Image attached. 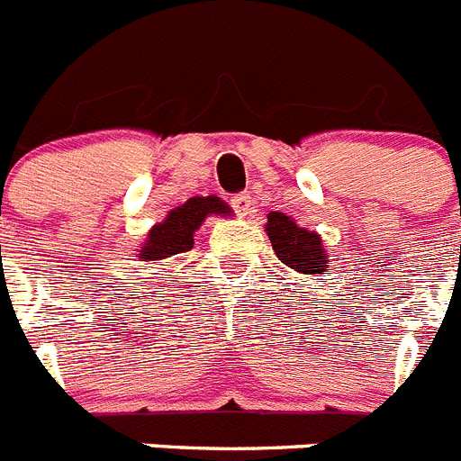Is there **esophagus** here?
<instances>
[{
    "label": "esophagus",
    "mask_w": 461,
    "mask_h": 461,
    "mask_svg": "<svg viewBox=\"0 0 461 461\" xmlns=\"http://www.w3.org/2000/svg\"><path fill=\"white\" fill-rule=\"evenodd\" d=\"M230 205H233V210L238 212L240 217H247V214H251V195L249 194H238L230 198Z\"/></svg>",
    "instance_id": "34e87169"
}]
</instances>
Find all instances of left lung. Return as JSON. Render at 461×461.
<instances>
[{
	"instance_id": "left-lung-1",
	"label": "left lung",
	"mask_w": 461,
	"mask_h": 461,
	"mask_svg": "<svg viewBox=\"0 0 461 461\" xmlns=\"http://www.w3.org/2000/svg\"><path fill=\"white\" fill-rule=\"evenodd\" d=\"M266 233L270 238L276 258L293 272L304 276L328 275V251L316 230L297 226L295 219L286 217L284 212H270Z\"/></svg>"
}]
</instances>
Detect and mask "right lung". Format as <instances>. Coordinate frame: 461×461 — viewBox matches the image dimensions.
Here are the masks:
<instances>
[{
  "mask_svg": "<svg viewBox=\"0 0 461 461\" xmlns=\"http://www.w3.org/2000/svg\"><path fill=\"white\" fill-rule=\"evenodd\" d=\"M233 217V210L219 195H194L185 205L175 207L161 223H154L148 238L136 249V258L145 266L168 260L194 247V233L207 217Z\"/></svg>",
  "mask_w": 461,
  "mask_h": 461,
  "instance_id": "right-lung-1",
  "label": "right lung"
}]
</instances>
